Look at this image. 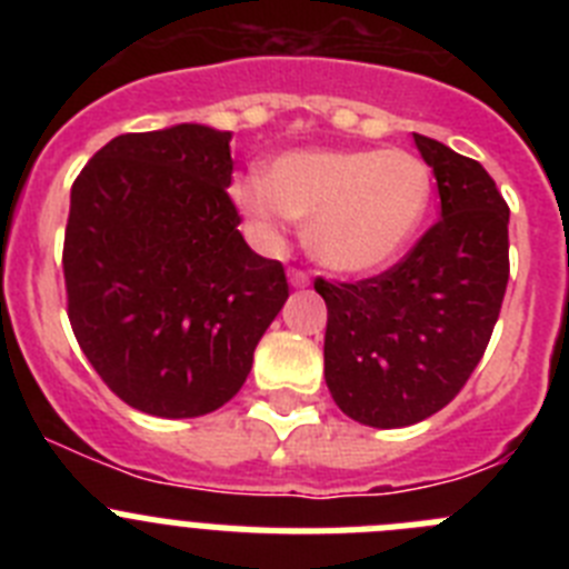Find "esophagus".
Masks as SVG:
<instances>
[{
    "mask_svg": "<svg viewBox=\"0 0 569 569\" xmlns=\"http://www.w3.org/2000/svg\"><path fill=\"white\" fill-rule=\"evenodd\" d=\"M288 279H290V284H293V288L296 290H301V288H308V284H310V276L308 273H305V270H290V273H288Z\"/></svg>",
    "mask_w": 569,
    "mask_h": 569,
    "instance_id": "obj_1",
    "label": "esophagus"
}]
</instances>
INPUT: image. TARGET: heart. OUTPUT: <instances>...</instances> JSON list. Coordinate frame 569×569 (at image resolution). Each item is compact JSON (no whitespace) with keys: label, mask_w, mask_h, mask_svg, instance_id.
Masks as SVG:
<instances>
[{"label":"heart","mask_w":569,"mask_h":569,"mask_svg":"<svg viewBox=\"0 0 569 569\" xmlns=\"http://www.w3.org/2000/svg\"><path fill=\"white\" fill-rule=\"evenodd\" d=\"M430 170L407 150L296 148L276 156L264 179L241 176L230 196L250 228L276 239L288 219L308 222L305 244L339 273L393 264L425 224Z\"/></svg>","instance_id":"obj_1"}]
</instances>
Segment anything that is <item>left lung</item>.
<instances>
[{"mask_svg":"<svg viewBox=\"0 0 569 569\" xmlns=\"http://www.w3.org/2000/svg\"><path fill=\"white\" fill-rule=\"evenodd\" d=\"M413 139L439 184V222L373 279H316L328 305L330 396L341 413L381 430L456 399L485 356L510 276V208L490 173L436 139Z\"/></svg>","mask_w":569,"mask_h":569,"instance_id":"1","label":"left lung"}]
</instances>
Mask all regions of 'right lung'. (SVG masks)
Instances as JSON below:
<instances>
[{
    "label": "right lung",
    "instance_id": "obj_1",
    "mask_svg": "<svg viewBox=\"0 0 569 569\" xmlns=\"http://www.w3.org/2000/svg\"><path fill=\"white\" fill-rule=\"evenodd\" d=\"M230 130L122 133L70 188L68 319L124 405L196 419L228 405L288 301L281 261L239 233Z\"/></svg>",
    "mask_w": 569,
    "mask_h": 569
}]
</instances>
